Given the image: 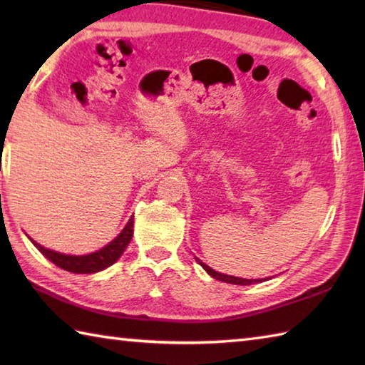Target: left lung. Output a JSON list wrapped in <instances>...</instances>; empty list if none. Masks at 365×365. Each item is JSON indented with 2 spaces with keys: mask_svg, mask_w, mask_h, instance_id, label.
<instances>
[{
  "mask_svg": "<svg viewBox=\"0 0 365 365\" xmlns=\"http://www.w3.org/2000/svg\"><path fill=\"white\" fill-rule=\"evenodd\" d=\"M195 259H196L199 265L207 271L208 274H210L215 279H218V281H221V282L235 284V285H251V284H259V282H263V281H268V277H265V279H243V277H235V276H230V274H222V273H218V271H215L213 268H210L208 265H205V263L202 260H199L197 257H195Z\"/></svg>",
  "mask_w": 365,
  "mask_h": 365,
  "instance_id": "left-lung-1",
  "label": "left lung"
}]
</instances>
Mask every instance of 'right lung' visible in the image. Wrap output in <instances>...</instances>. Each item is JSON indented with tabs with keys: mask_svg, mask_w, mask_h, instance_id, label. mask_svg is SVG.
Returning a JSON list of instances; mask_svg holds the SVG:
<instances>
[{
	"mask_svg": "<svg viewBox=\"0 0 365 365\" xmlns=\"http://www.w3.org/2000/svg\"><path fill=\"white\" fill-rule=\"evenodd\" d=\"M131 237H133V218H130L127 226L122 229L120 234L115 237L113 242L103 246L102 250L91 254H84V255H71V254L56 252L53 250H48V247H43L42 245H38L33 238L29 237L28 238L31 240V243H33L37 250L41 251L50 262H53L56 267L63 268L66 271H71V273L92 274V273H98V271L111 267L113 263L118 262L120 259V255L123 254V251L127 250L128 243L131 242Z\"/></svg>",
	"mask_w": 365,
	"mask_h": 365,
	"instance_id": "obj_1",
	"label": "right lung"
}]
</instances>
